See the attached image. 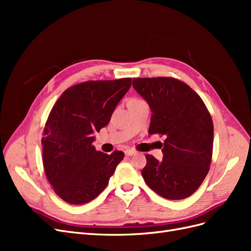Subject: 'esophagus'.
<instances>
[{"instance_id":"obj_1","label":"esophagus","mask_w":251,"mask_h":251,"mask_svg":"<svg viewBox=\"0 0 251 251\" xmlns=\"http://www.w3.org/2000/svg\"><path fill=\"white\" fill-rule=\"evenodd\" d=\"M125 153H126V156H133V155L136 154V151H134V150H126Z\"/></svg>"}]
</instances>
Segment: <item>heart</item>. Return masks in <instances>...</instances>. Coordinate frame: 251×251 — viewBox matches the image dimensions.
<instances>
[{"mask_svg":"<svg viewBox=\"0 0 251 251\" xmlns=\"http://www.w3.org/2000/svg\"><path fill=\"white\" fill-rule=\"evenodd\" d=\"M133 100H138V98H133Z\"/></svg>","mask_w":251,"mask_h":251,"instance_id":"b5f03b06","label":"heart"}]
</instances>
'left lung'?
Returning a JSON list of instances; mask_svg holds the SVG:
<instances>
[{
  "label": "left lung",
  "instance_id": "8db88e82",
  "mask_svg": "<svg viewBox=\"0 0 251 251\" xmlns=\"http://www.w3.org/2000/svg\"><path fill=\"white\" fill-rule=\"evenodd\" d=\"M133 87L151 108L149 134L165 136L163 159L147 155L142 177L163 198L185 199L209 171L214 142L210 114L201 97L177 78H134Z\"/></svg>",
  "mask_w": 251,
  "mask_h": 251
}]
</instances>
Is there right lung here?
<instances>
[{"label": "right lung", "instance_id": "obj_1", "mask_svg": "<svg viewBox=\"0 0 251 251\" xmlns=\"http://www.w3.org/2000/svg\"><path fill=\"white\" fill-rule=\"evenodd\" d=\"M132 78L90 80L68 88L53 105L44 127L43 164L53 191L70 204L95 199L125 154L96 151L94 132L110 123Z\"/></svg>", "mask_w": 251, "mask_h": 251}]
</instances>
